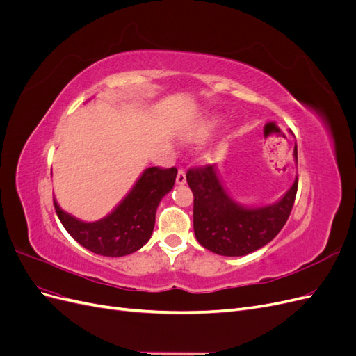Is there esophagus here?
<instances>
[{
  "instance_id": "obj_1",
  "label": "esophagus",
  "mask_w": 356,
  "mask_h": 356,
  "mask_svg": "<svg viewBox=\"0 0 356 356\" xmlns=\"http://www.w3.org/2000/svg\"><path fill=\"white\" fill-rule=\"evenodd\" d=\"M187 182V179H186V172L182 170V169H179L178 170V175H177V184L178 186H184Z\"/></svg>"
}]
</instances>
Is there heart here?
<instances>
[{"label": "heart", "instance_id": "b5f03b06", "mask_svg": "<svg viewBox=\"0 0 356 356\" xmlns=\"http://www.w3.org/2000/svg\"><path fill=\"white\" fill-rule=\"evenodd\" d=\"M221 123L222 117L220 114H211L203 117L199 123L190 127L184 134V141L187 144H202L215 134V131L221 126Z\"/></svg>", "mask_w": 356, "mask_h": 356}]
</instances>
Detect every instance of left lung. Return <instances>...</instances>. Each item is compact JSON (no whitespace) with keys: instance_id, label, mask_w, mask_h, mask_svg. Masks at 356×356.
Returning <instances> with one entry per match:
<instances>
[{"instance_id":"obj_1","label":"left lung","mask_w":356,"mask_h":356,"mask_svg":"<svg viewBox=\"0 0 356 356\" xmlns=\"http://www.w3.org/2000/svg\"><path fill=\"white\" fill-rule=\"evenodd\" d=\"M297 163V143L294 145ZM188 187L195 196L193 227L197 242L213 254L242 257L260 250L282 230L297 195V177L285 195L272 204L246 207L236 202L215 165L190 169Z\"/></svg>"}]
</instances>
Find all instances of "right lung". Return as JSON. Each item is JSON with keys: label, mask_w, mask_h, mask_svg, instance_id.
I'll use <instances>...</instances> for the list:
<instances>
[{"label": "right lung", "mask_w": 356, "mask_h": 356, "mask_svg": "<svg viewBox=\"0 0 356 356\" xmlns=\"http://www.w3.org/2000/svg\"><path fill=\"white\" fill-rule=\"evenodd\" d=\"M175 168H147L115 208L98 221H83L63 211L53 196L58 217L71 238L104 257L129 255L149 241L160 200L174 188Z\"/></svg>", "instance_id": "1"}]
</instances>
